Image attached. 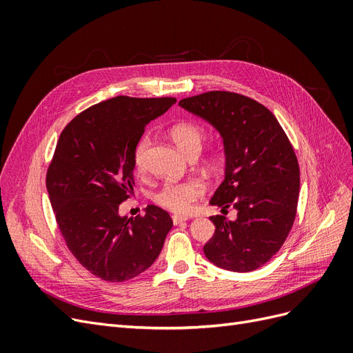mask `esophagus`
<instances>
[{
  "label": "esophagus",
  "mask_w": 353,
  "mask_h": 353,
  "mask_svg": "<svg viewBox=\"0 0 353 353\" xmlns=\"http://www.w3.org/2000/svg\"><path fill=\"white\" fill-rule=\"evenodd\" d=\"M172 221L175 225H178V223H183L185 221H188V216H181V215H172Z\"/></svg>",
  "instance_id": "34e87169"
}]
</instances>
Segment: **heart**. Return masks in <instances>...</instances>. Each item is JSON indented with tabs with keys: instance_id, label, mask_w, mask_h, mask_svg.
Returning <instances> with one entry per match:
<instances>
[{
	"instance_id": "1",
	"label": "heart",
	"mask_w": 353,
	"mask_h": 353,
	"mask_svg": "<svg viewBox=\"0 0 353 353\" xmlns=\"http://www.w3.org/2000/svg\"><path fill=\"white\" fill-rule=\"evenodd\" d=\"M170 138L184 154L200 152L205 141V128L196 122H178L170 128ZM148 145V137L144 135L138 141L134 150V165L141 169L144 163V154ZM206 191V185L200 179H187L183 183H168L154 194V201L162 208L174 213H188L193 210L196 201H199Z\"/></svg>"
}]
</instances>
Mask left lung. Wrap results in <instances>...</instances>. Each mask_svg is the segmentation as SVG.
Returning <instances> with one entry per match:
<instances>
[{
  "label": "left lung",
  "mask_w": 353,
  "mask_h": 353,
  "mask_svg": "<svg viewBox=\"0 0 353 353\" xmlns=\"http://www.w3.org/2000/svg\"><path fill=\"white\" fill-rule=\"evenodd\" d=\"M219 132L225 153L223 181L210 199L234 221L210 216L215 234L205 244L206 258L222 270L250 272L281 249L290 232L301 188L293 147L276 117L244 95L209 91L179 101Z\"/></svg>",
  "instance_id": "left-lung-1"
}]
</instances>
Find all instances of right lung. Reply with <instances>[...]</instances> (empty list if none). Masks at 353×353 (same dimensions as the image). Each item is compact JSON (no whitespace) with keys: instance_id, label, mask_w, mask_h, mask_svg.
I'll return each instance as SVG.
<instances>
[{"instance_id":"right-lung-1","label":"right lung","mask_w":353,"mask_h":353,"mask_svg":"<svg viewBox=\"0 0 353 353\" xmlns=\"http://www.w3.org/2000/svg\"><path fill=\"white\" fill-rule=\"evenodd\" d=\"M175 99L119 95L78 114L63 130L47 172V190L69 250L91 274L122 283L150 268L174 222L154 205L126 219L119 205L132 194L134 150L145 125Z\"/></svg>"}]
</instances>
